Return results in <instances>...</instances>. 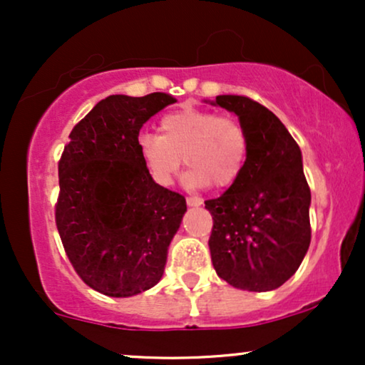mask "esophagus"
Wrapping results in <instances>:
<instances>
[{
    "label": "esophagus",
    "mask_w": 365,
    "mask_h": 365,
    "mask_svg": "<svg viewBox=\"0 0 365 365\" xmlns=\"http://www.w3.org/2000/svg\"><path fill=\"white\" fill-rule=\"evenodd\" d=\"M187 204H188V206H192V207H197V206H200V204H202V199H200V197H195V195H188L187 197Z\"/></svg>",
    "instance_id": "34e87169"
}]
</instances>
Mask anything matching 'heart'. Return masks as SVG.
<instances>
[{
    "label": "heart",
    "mask_w": 365,
    "mask_h": 365,
    "mask_svg": "<svg viewBox=\"0 0 365 365\" xmlns=\"http://www.w3.org/2000/svg\"><path fill=\"white\" fill-rule=\"evenodd\" d=\"M139 153L159 185H170L182 166L190 168L187 183L226 188L244 173L249 159V135L240 121L215 111L183 108L159 121V135L139 137Z\"/></svg>",
    "instance_id": "obj_1"
}]
</instances>
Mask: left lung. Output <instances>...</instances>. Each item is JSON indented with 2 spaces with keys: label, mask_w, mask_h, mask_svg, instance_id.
<instances>
[{
  "label": "left lung",
  "mask_w": 365,
  "mask_h": 365,
  "mask_svg": "<svg viewBox=\"0 0 365 365\" xmlns=\"http://www.w3.org/2000/svg\"><path fill=\"white\" fill-rule=\"evenodd\" d=\"M216 104L240 118L249 159L223 195L206 200L212 266L240 290H274L299 269L311 244V188L302 153L278 116L254 99L217 96Z\"/></svg>",
  "instance_id": "1"
}]
</instances>
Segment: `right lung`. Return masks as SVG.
<instances>
[{
	"instance_id": "1",
	"label": "right lung",
	"mask_w": 365,
	"mask_h": 365,
	"mask_svg": "<svg viewBox=\"0 0 365 365\" xmlns=\"http://www.w3.org/2000/svg\"><path fill=\"white\" fill-rule=\"evenodd\" d=\"M177 99L110 96L75 125L58 161L54 220L75 273L92 290L132 297L161 279L185 197L158 185L139 153V132Z\"/></svg>"
}]
</instances>
